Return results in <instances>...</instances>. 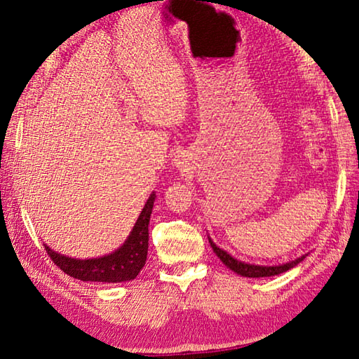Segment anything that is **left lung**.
Returning a JSON list of instances; mask_svg holds the SVG:
<instances>
[{"label":"left lung","mask_w":359,"mask_h":359,"mask_svg":"<svg viewBox=\"0 0 359 359\" xmlns=\"http://www.w3.org/2000/svg\"><path fill=\"white\" fill-rule=\"evenodd\" d=\"M210 242V247L212 250L215 252V255L218 258L222 259V263L224 266H228L231 271H234L236 274H239L242 277H271V276H278L282 274V272H287L291 267H294L296 264H299L301 261L306 258V257H301L294 261H290V263H285V264H278V266H257V264H247L244 261H239L231 257L229 253H226L224 250H222L220 247H217L212 239L209 238Z\"/></svg>","instance_id":"8db88e82"}]
</instances>
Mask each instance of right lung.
I'll return each instance as SVG.
<instances>
[{
	"mask_svg": "<svg viewBox=\"0 0 359 359\" xmlns=\"http://www.w3.org/2000/svg\"><path fill=\"white\" fill-rule=\"evenodd\" d=\"M155 191L145 203L144 209L139 215L135 228L125 241V244L117 250L104 255L101 258L92 259H76L65 257L57 252L50 250L46 245V252L65 274H68L83 282H106L118 283L136 278L145 264L149 250V222L150 214L154 209Z\"/></svg>",
	"mask_w": 359,
	"mask_h": 359,
	"instance_id": "obj_1",
	"label": "right lung"
}]
</instances>
